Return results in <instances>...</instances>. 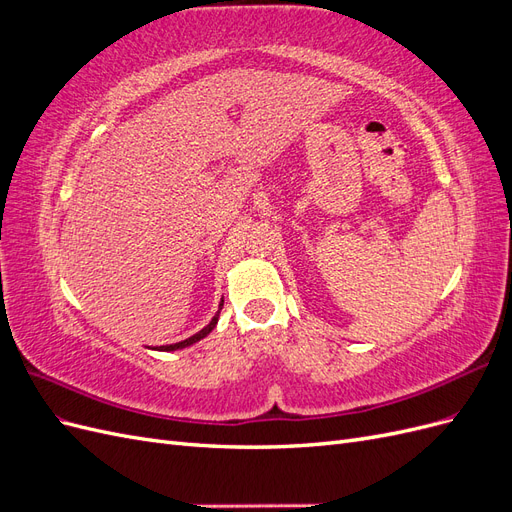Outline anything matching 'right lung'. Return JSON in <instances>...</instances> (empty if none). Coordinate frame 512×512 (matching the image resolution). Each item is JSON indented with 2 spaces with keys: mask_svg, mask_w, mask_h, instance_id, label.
I'll use <instances>...</instances> for the list:
<instances>
[{
  "mask_svg": "<svg viewBox=\"0 0 512 512\" xmlns=\"http://www.w3.org/2000/svg\"><path fill=\"white\" fill-rule=\"evenodd\" d=\"M222 307H224V299L220 301V307H218V312H215V316L211 318V322L207 324V327L203 329V331H198V333H194L192 337H188V339H183V342H177V344H168V346H158L156 350H160V352H175V350H183V348H188V346H192V344H196V342H200V339H205L213 329H215V324H218V320H220V312H222Z\"/></svg>",
  "mask_w": 512,
  "mask_h": 512,
  "instance_id": "add662e5",
  "label": "right lung"
}]
</instances>
